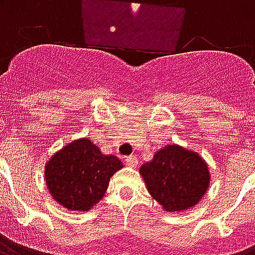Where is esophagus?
Returning a JSON list of instances; mask_svg holds the SVG:
<instances>
[{
  "label": "esophagus",
  "mask_w": 255,
  "mask_h": 255,
  "mask_svg": "<svg viewBox=\"0 0 255 255\" xmlns=\"http://www.w3.org/2000/svg\"><path fill=\"white\" fill-rule=\"evenodd\" d=\"M138 157L136 155H128V157H126V164H127L128 166H131V168H135V166L138 165Z\"/></svg>",
  "instance_id": "1"
}]
</instances>
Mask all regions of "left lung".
Segmentation results:
<instances>
[{
    "mask_svg": "<svg viewBox=\"0 0 255 255\" xmlns=\"http://www.w3.org/2000/svg\"><path fill=\"white\" fill-rule=\"evenodd\" d=\"M150 195L165 212H182L198 203L210 183L208 164L195 151L168 144L140 166Z\"/></svg>",
    "mask_w": 255,
    "mask_h": 255,
    "instance_id": "1",
    "label": "left lung"
}]
</instances>
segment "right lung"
<instances>
[{
  "mask_svg": "<svg viewBox=\"0 0 255 255\" xmlns=\"http://www.w3.org/2000/svg\"><path fill=\"white\" fill-rule=\"evenodd\" d=\"M123 168L116 155H105L90 139L73 140L45 166V180L54 201L68 210L87 212L105 195L111 177Z\"/></svg>",
  "mask_w": 255,
  "mask_h": 255,
  "instance_id": "right-lung-1",
  "label": "right lung"
}]
</instances>
